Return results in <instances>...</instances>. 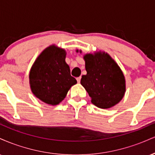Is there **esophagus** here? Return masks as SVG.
<instances>
[{"label":"esophagus","mask_w":155,"mask_h":155,"mask_svg":"<svg viewBox=\"0 0 155 155\" xmlns=\"http://www.w3.org/2000/svg\"><path fill=\"white\" fill-rule=\"evenodd\" d=\"M76 80H77V82L78 83H80V81H81V76H79V77L76 78Z\"/></svg>","instance_id":"1"}]
</instances>
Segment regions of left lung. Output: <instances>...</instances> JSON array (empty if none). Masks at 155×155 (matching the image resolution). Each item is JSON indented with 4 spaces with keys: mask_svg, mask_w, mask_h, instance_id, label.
<instances>
[{
    "mask_svg": "<svg viewBox=\"0 0 155 155\" xmlns=\"http://www.w3.org/2000/svg\"><path fill=\"white\" fill-rule=\"evenodd\" d=\"M84 59L87 74L81 76V84L92 104L101 108L118 104L125 92V80L116 62L105 52L87 54Z\"/></svg>",
    "mask_w": 155,
    "mask_h": 155,
    "instance_id": "left-lung-1",
    "label": "left lung"
}]
</instances>
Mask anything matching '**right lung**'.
Masks as SVG:
<instances>
[{"mask_svg":"<svg viewBox=\"0 0 155 155\" xmlns=\"http://www.w3.org/2000/svg\"><path fill=\"white\" fill-rule=\"evenodd\" d=\"M65 51L55 46L38 56L30 72L32 92L43 102L57 105L65 98L71 87L77 83L65 61Z\"/></svg>","mask_w":155,"mask_h":155,"instance_id":"right-lung-1","label":"right lung"}]
</instances>
